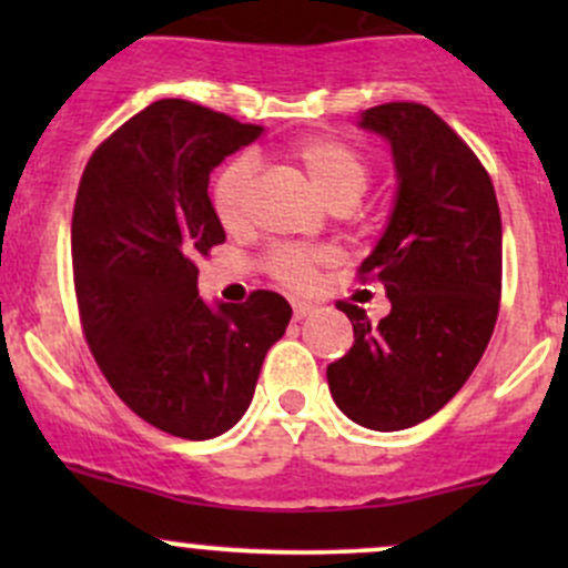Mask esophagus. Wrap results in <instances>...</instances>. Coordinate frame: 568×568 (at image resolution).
Wrapping results in <instances>:
<instances>
[{
	"mask_svg": "<svg viewBox=\"0 0 568 568\" xmlns=\"http://www.w3.org/2000/svg\"><path fill=\"white\" fill-rule=\"evenodd\" d=\"M291 305H294V318H296V321L307 318L313 311H316V307H313L311 302H302V300H294V302H291Z\"/></svg>",
	"mask_w": 568,
	"mask_h": 568,
	"instance_id": "34e87169",
	"label": "esophagus"
}]
</instances>
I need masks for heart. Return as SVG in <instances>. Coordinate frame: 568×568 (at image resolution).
Masks as SVG:
<instances>
[{"instance_id": "obj_1", "label": "heart", "mask_w": 568, "mask_h": 568, "mask_svg": "<svg viewBox=\"0 0 568 568\" xmlns=\"http://www.w3.org/2000/svg\"><path fill=\"white\" fill-rule=\"evenodd\" d=\"M291 156L300 162V168L311 178L313 189L332 209L343 203L352 205L371 183V168L365 156L343 140H332V136L302 140L296 142ZM252 173H255V164H252V159L242 156L216 175L214 189H211V205H214L216 220L227 231H239V227L247 225ZM318 261V252L283 244V247L268 252L266 268L274 280H280L288 288H311L316 283Z\"/></svg>"}]
</instances>
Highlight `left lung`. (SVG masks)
Listing matches in <instances>:
<instances>
[{
  "mask_svg": "<svg viewBox=\"0 0 568 568\" xmlns=\"http://www.w3.org/2000/svg\"><path fill=\"white\" fill-rule=\"evenodd\" d=\"M365 129L387 136L398 197L385 236L359 266L379 280L390 313L371 324L337 302L354 326L346 357L326 368L343 415L374 432H400L443 409L484 357L503 291V225L495 186L473 148L415 101L371 106Z\"/></svg>",
  "mask_w": 568,
  "mask_h": 568,
  "instance_id": "left-lung-1",
  "label": "left lung"
}]
</instances>
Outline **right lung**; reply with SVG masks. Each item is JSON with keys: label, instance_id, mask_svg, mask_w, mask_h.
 I'll use <instances>...</instances> for the list:
<instances>
[{"label": "right lung", "instance_id": "obj_1", "mask_svg": "<svg viewBox=\"0 0 568 568\" xmlns=\"http://www.w3.org/2000/svg\"><path fill=\"white\" fill-rule=\"evenodd\" d=\"M261 131L164 99L112 131L79 181L71 257L84 341L118 398L181 439L236 426L291 321L274 291L216 311L197 294V257L225 242L211 170Z\"/></svg>", "mask_w": 568, "mask_h": 568}]
</instances>
